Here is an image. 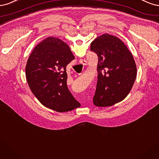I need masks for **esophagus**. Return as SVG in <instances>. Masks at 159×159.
<instances>
[{"instance_id":"1","label":"esophagus","mask_w":159,"mask_h":159,"mask_svg":"<svg viewBox=\"0 0 159 159\" xmlns=\"http://www.w3.org/2000/svg\"><path fill=\"white\" fill-rule=\"evenodd\" d=\"M80 64H83L84 66L87 65V62H86L85 60H81V61H80Z\"/></svg>"}]
</instances>
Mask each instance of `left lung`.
<instances>
[{"label": "left lung", "mask_w": 159, "mask_h": 159, "mask_svg": "<svg viewBox=\"0 0 159 159\" xmlns=\"http://www.w3.org/2000/svg\"><path fill=\"white\" fill-rule=\"evenodd\" d=\"M98 57V81L94 104L111 106L124 100L134 84L137 69L132 54L118 38L101 35L90 44Z\"/></svg>", "instance_id": "left-lung-1"}]
</instances>
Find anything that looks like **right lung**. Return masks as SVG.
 I'll return each mask as SVG.
<instances>
[{"mask_svg": "<svg viewBox=\"0 0 159 159\" xmlns=\"http://www.w3.org/2000/svg\"><path fill=\"white\" fill-rule=\"evenodd\" d=\"M74 59L69 45L57 38H46L34 49L25 76L33 94L43 106L59 112L80 107L66 85V66Z\"/></svg>", "mask_w": 159, "mask_h": 159, "instance_id": "right-lung-1", "label": "right lung"}]
</instances>
